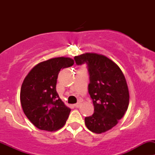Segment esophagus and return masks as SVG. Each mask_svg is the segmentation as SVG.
Instances as JSON below:
<instances>
[{
    "mask_svg": "<svg viewBox=\"0 0 155 155\" xmlns=\"http://www.w3.org/2000/svg\"><path fill=\"white\" fill-rule=\"evenodd\" d=\"M80 106H81V103L80 102H78L77 104H75L74 107H76V108H79V107H80Z\"/></svg>",
    "mask_w": 155,
    "mask_h": 155,
    "instance_id": "34e87169",
    "label": "esophagus"
}]
</instances>
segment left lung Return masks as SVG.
I'll use <instances>...</instances> for the list:
<instances>
[{
	"mask_svg": "<svg viewBox=\"0 0 155 155\" xmlns=\"http://www.w3.org/2000/svg\"><path fill=\"white\" fill-rule=\"evenodd\" d=\"M77 65L86 64L90 83L88 93L94 114L85 117V125L96 134L112 129L124 116L129 105L125 77L116 64L101 54L85 53L74 57Z\"/></svg>",
	"mask_w": 155,
	"mask_h": 155,
	"instance_id": "1",
	"label": "left lung"
}]
</instances>
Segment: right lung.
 <instances>
[{
  "mask_svg": "<svg viewBox=\"0 0 155 155\" xmlns=\"http://www.w3.org/2000/svg\"><path fill=\"white\" fill-rule=\"evenodd\" d=\"M70 58H54L36 65L25 78L20 91L24 113L40 130L54 131L65 124L70 112L56 91L58 73L73 66Z\"/></svg>",
  "mask_w": 155,
  "mask_h": 155,
  "instance_id": "add662e5",
  "label": "right lung"
}]
</instances>
